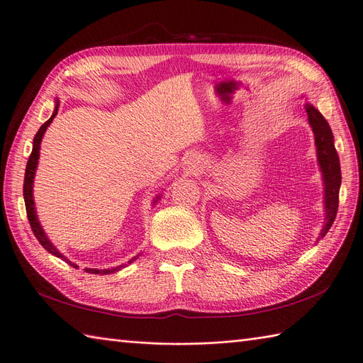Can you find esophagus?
I'll list each match as a JSON object with an SVG mask.
<instances>
[{"instance_id": "1", "label": "esophagus", "mask_w": 363, "mask_h": 363, "mask_svg": "<svg viewBox=\"0 0 363 363\" xmlns=\"http://www.w3.org/2000/svg\"><path fill=\"white\" fill-rule=\"evenodd\" d=\"M196 168H200V162H196V160H191V162H188V169L189 171H195Z\"/></svg>"}]
</instances>
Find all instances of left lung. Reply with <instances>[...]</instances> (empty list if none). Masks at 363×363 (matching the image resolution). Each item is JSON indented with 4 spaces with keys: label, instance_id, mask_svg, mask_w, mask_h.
<instances>
[{
    "label": "left lung",
    "instance_id": "obj_1",
    "mask_svg": "<svg viewBox=\"0 0 363 363\" xmlns=\"http://www.w3.org/2000/svg\"><path fill=\"white\" fill-rule=\"evenodd\" d=\"M309 123L312 125L316 144V155L318 162L323 171L324 184H325V225L321 232V238L330 230L339 206V188H340V164L339 156L333 144V133L328 125L325 118L316 111L312 104L304 106Z\"/></svg>",
    "mask_w": 363,
    "mask_h": 363
}]
</instances>
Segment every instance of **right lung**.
<instances>
[{"label":"right lung","mask_w":363,"mask_h":363,"mask_svg":"<svg viewBox=\"0 0 363 363\" xmlns=\"http://www.w3.org/2000/svg\"><path fill=\"white\" fill-rule=\"evenodd\" d=\"M57 111H59V101L56 103V108H54V113L52 116L47 121L45 124H43L39 131L36 133L35 139H33V150H31V155L28 157V162H27V167H26V177H24V201H26V211H27V218H28V223H30V227L33 230V233H35L36 239L40 242V245L45 248L48 252H51V255H54L56 257H60L63 262L69 263L71 267L74 268H79L75 265V263H72L71 260H68L65 256H62L60 252L56 250V247H54L50 240L47 239L45 233H43V230L38 221V216H36V211H35V201H33V179H35V171H36V167H38V159H39V148H40V140H42V136L43 133H45L47 127L50 125L51 121L54 119V116L57 115ZM136 257L130 259L128 263H131L133 260H136ZM124 265L121 267H116V268H111V269H91V268H86V272L89 274H103V276H106V274H113L116 271H119L121 268H123Z\"/></svg>","instance_id":"add662e5"}]
</instances>
